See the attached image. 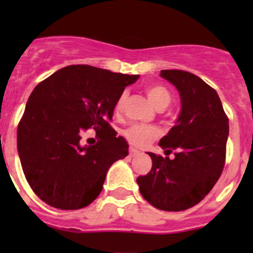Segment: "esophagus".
<instances>
[{"label": "esophagus", "instance_id": "34e87169", "mask_svg": "<svg viewBox=\"0 0 253 253\" xmlns=\"http://www.w3.org/2000/svg\"><path fill=\"white\" fill-rule=\"evenodd\" d=\"M129 155L131 157H137V155H139V150L134 149V148H129Z\"/></svg>", "mask_w": 253, "mask_h": 253}]
</instances>
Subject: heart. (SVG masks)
<instances>
[{
  "label": "heart",
  "mask_w": 253,
  "mask_h": 253,
  "mask_svg": "<svg viewBox=\"0 0 253 253\" xmlns=\"http://www.w3.org/2000/svg\"><path fill=\"white\" fill-rule=\"evenodd\" d=\"M145 93H147L148 99L150 103L157 109H164L169 105L171 100L170 91L165 86L160 84H149L145 86ZM125 101H126V94H121L115 104V112L120 114L124 110ZM125 138L131 144L136 147H144L148 143L152 142L153 139L159 136V131L154 126H147V125H133L124 131Z\"/></svg>",
  "instance_id": "b5f03b06"
}]
</instances>
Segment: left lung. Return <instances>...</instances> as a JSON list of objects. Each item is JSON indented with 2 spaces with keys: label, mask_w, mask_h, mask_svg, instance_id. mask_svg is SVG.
<instances>
[{
  "label": "left lung",
  "mask_w": 253,
  "mask_h": 253,
  "mask_svg": "<svg viewBox=\"0 0 253 253\" xmlns=\"http://www.w3.org/2000/svg\"><path fill=\"white\" fill-rule=\"evenodd\" d=\"M163 78L174 84L181 99L176 125L159 145L174 159L148 153L152 169L137 177L145 201L162 211H186L200 203L213 188L225 164L229 119L218 93L186 71L164 70Z\"/></svg>",
  "instance_id": "8db88e82"
}]
</instances>
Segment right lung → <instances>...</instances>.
I'll return each instance as SVG.
<instances>
[{"mask_svg":"<svg viewBox=\"0 0 253 253\" xmlns=\"http://www.w3.org/2000/svg\"><path fill=\"white\" fill-rule=\"evenodd\" d=\"M139 76L72 65L40 82L18 125L17 148L25 178L35 195L65 211L89 206L103 190L106 172L128 155V144L110 126L125 88ZM93 126L95 145L82 146Z\"/></svg>","mask_w":253,"mask_h":253,"instance_id":"right-lung-1","label":"right lung"}]
</instances>
